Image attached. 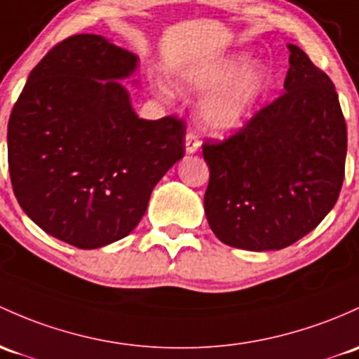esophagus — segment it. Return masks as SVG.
<instances>
[{
	"label": "esophagus",
	"mask_w": 359,
	"mask_h": 359,
	"mask_svg": "<svg viewBox=\"0 0 359 359\" xmlns=\"http://www.w3.org/2000/svg\"><path fill=\"white\" fill-rule=\"evenodd\" d=\"M184 145H187V152L188 154H194L200 149L202 142H200L198 135H196L195 132H188L187 138H184Z\"/></svg>",
	"instance_id": "1"
}]
</instances>
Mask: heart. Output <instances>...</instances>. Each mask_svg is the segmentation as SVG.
<instances>
[{
    "label": "heart",
    "mask_w": 359,
    "mask_h": 359,
    "mask_svg": "<svg viewBox=\"0 0 359 359\" xmlns=\"http://www.w3.org/2000/svg\"><path fill=\"white\" fill-rule=\"evenodd\" d=\"M250 53L212 57L188 68L183 83L191 92H210L200 107L203 125L214 133H227L248 121L262 99L271 88V72L265 65H252ZM161 94L171 95L168 86L159 87Z\"/></svg>",
    "instance_id": "obj_1"
}]
</instances>
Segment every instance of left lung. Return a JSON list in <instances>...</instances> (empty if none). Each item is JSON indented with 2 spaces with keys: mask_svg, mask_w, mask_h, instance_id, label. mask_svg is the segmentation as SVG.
I'll list each match as a JSON object with an SVG mask.
<instances>
[{
  "mask_svg": "<svg viewBox=\"0 0 359 359\" xmlns=\"http://www.w3.org/2000/svg\"><path fill=\"white\" fill-rule=\"evenodd\" d=\"M283 95L222 142H205L203 203L224 245L250 252L292 245L332 210L344 181L348 130L332 80L287 44Z\"/></svg>",
  "mask_w": 359,
  "mask_h": 359,
  "instance_id": "left-lung-1",
  "label": "left lung"
}]
</instances>
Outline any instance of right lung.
Masks as SVG:
<instances>
[{
    "label": "right lung",
    "mask_w": 359,
    "mask_h": 359,
    "mask_svg": "<svg viewBox=\"0 0 359 359\" xmlns=\"http://www.w3.org/2000/svg\"><path fill=\"white\" fill-rule=\"evenodd\" d=\"M138 57L94 34L57 42L30 72L8 121V169L24 212L82 250L128 236L184 156L187 125L137 116L121 80Z\"/></svg>",
    "instance_id": "right-lung-1"
}]
</instances>
